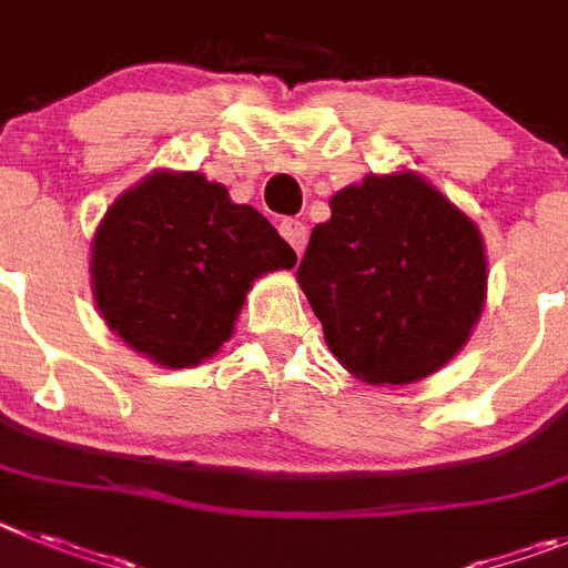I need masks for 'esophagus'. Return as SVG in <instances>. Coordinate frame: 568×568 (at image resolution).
Here are the masks:
<instances>
[{"mask_svg": "<svg viewBox=\"0 0 568 568\" xmlns=\"http://www.w3.org/2000/svg\"><path fill=\"white\" fill-rule=\"evenodd\" d=\"M280 234H283L285 240H288V246L294 248L296 254L305 252V243H308V226H305L303 221H283L280 223Z\"/></svg>", "mask_w": 568, "mask_h": 568, "instance_id": "esophagus-1", "label": "esophagus"}]
</instances>
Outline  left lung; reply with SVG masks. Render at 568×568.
I'll return each instance as SVG.
<instances>
[{
	"mask_svg": "<svg viewBox=\"0 0 568 568\" xmlns=\"http://www.w3.org/2000/svg\"><path fill=\"white\" fill-rule=\"evenodd\" d=\"M296 280L336 359L373 385H410L462 351L487 260L467 214L422 178H365L331 197Z\"/></svg>",
	"mask_w": 568,
	"mask_h": 568,
	"instance_id": "obj_1",
	"label": "left lung"
}]
</instances>
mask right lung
<instances>
[{
    "mask_svg": "<svg viewBox=\"0 0 568 568\" xmlns=\"http://www.w3.org/2000/svg\"><path fill=\"white\" fill-rule=\"evenodd\" d=\"M294 248L221 183L158 172L121 195L93 240L101 316L130 347L192 367L232 336L252 280L291 268Z\"/></svg>",
    "mask_w": 568,
    "mask_h": 568,
    "instance_id": "add662e5",
    "label": "right lung"
}]
</instances>
